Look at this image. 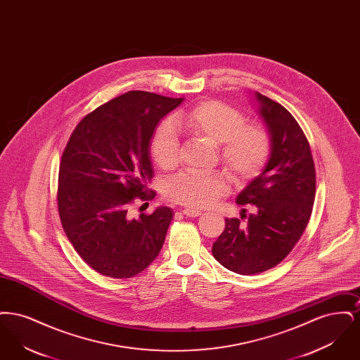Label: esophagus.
Masks as SVG:
<instances>
[{
	"label": "esophagus",
	"mask_w": 360,
	"mask_h": 360,
	"mask_svg": "<svg viewBox=\"0 0 360 360\" xmlns=\"http://www.w3.org/2000/svg\"><path fill=\"white\" fill-rule=\"evenodd\" d=\"M182 213H184L185 216H188V217H198V216H201V210H197V209H190V207L184 209V210H182Z\"/></svg>",
	"instance_id": "esophagus-1"
}]
</instances>
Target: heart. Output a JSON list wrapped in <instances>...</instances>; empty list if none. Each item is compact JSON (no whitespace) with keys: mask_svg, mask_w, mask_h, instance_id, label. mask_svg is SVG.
I'll use <instances>...</instances> for the list:
<instances>
[{"mask_svg":"<svg viewBox=\"0 0 360 360\" xmlns=\"http://www.w3.org/2000/svg\"><path fill=\"white\" fill-rule=\"evenodd\" d=\"M188 136L219 144V156L235 181L245 182L266 167L273 151L269 129L257 122H245V116L220 101H205L176 113L172 125L162 122L150 141V154L158 167L172 170L179 163V141L174 129ZM229 188L223 172H184L166 186V197L176 204L202 209L212 206Z\"/></svg>","mask_w":360,"mask_h":360,"instance_id":"1","label":"heart"}]
</instances>
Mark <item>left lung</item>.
I'll return each mask as SVG.
<instances>
[{"label": "left lung", "mask_w": 360, "mask_h": 360, "mask_svg": "<svg viewBox=\"0 0 360 360\" xmlns=\"http://www.w3.org/2000/svg\"><path fill=\"white\" fill-rule=\"evenodd\" d=\"M259 113L273 139L266 169L244 188L236 202L247 206L241 219H225L212 254L240 275L267 271L288 257L301 239L316 195V170L308 139L290 112L257 93Z\"/></svg>", "instance_id": "8db88e82"}]
</instances>
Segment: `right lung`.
Returning <instances> with one entry per match:
<instances>
[{"mask_svg": "<svg viewBox=\"0 0 360 360\" xmlns=\"http://www.w3.org/2000/svg\"><path fill=\"white\" fill-rule=\"evenodd\" d=\"M181 103L128 91L86 115L70 136L59 163L58 212L72 247L98 274H140L165 243L172 209L135 219L131 207L155 197L147 188L154 175L150 140L159 120Z\"/></svg>", "mask_w": 360, "mask_h": 360, "instance_id": "1", "label": "right lung"}]
</instances>
